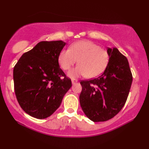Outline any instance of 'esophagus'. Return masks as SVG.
<instances>
[{"label":"esophagus","instance_id":"obj_1","mask_svg":"<svg viewBox=\"0 0 149 149\" xmlns=\"http://www.w3.org/2000/svg\"><path fill=\"white\" fill-rule=\"evenodd\" d=\"M77 79H72V84H75L77 83Z\"/></svg>","mask_w":149,"mask_h":149}]
</instances>
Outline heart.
I'll list each match as a JSON object with an SVG mask.
<instances>
[{
  "mask_svg": "<svg viewBox=\"0 0 149 149\" xmlns=\"http://www.w3.org/2000/svg\"><path fill=\"white\" fill-rule=\"evenodd\" d=\"M58 63L64 70H68L77 61L78 65L68 72L71 78L86 75L93 78L103 72L107 65L109 55L106 51L89 40L76 42L69 50H63L58 55Z\"/></svg>",
  "mask_w": 149,
  "mask_h": 149,
  "instance_id": "1",
  "label": "heart"
}]
</instances>
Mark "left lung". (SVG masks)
<instances>
[{
    "instance_id": "obj_1",
    "label": "left lung",
    "mask_w": 149,
    "mask_h": 149,
    "mask_svg": "<svg viewBox=\"0 0 149 149\" xmlns=\"http://www.w3.org/2000/svg\"><path fill=\"white\" fill-rule=\"evenodd\" d=\"M109 62L103 74L81 81L79 103L88 118L94 122L113 118L126 102L132 82L129 63L117 48H107Z\"/></svg>"
}]
</instances>
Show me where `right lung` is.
Segmentation results:
<instances>
[{"instance_id": "obj_1", "label": "right lung", "mask_w": 149, "mask_h": 149, "mask_svg": "<svg viewBox=\"0 0 149 149\" xmlns=\"http://www.w3.org/2000/svg\"><path fill=\"white\" fill-rule=\"evenodd\" d=\"M63 41H42L21 56L13 69L15 93L26 113L37 119L51 116L71 87L60 68L58 55Z\"/></svg>"}]
</instances>
